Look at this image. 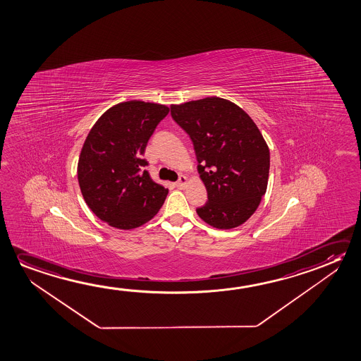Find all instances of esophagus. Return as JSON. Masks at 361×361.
Returning a JSON list of instances; mask_svg holds the SVG:
<instances>
[{"label": "esophagus", "mask_w": 361, "mask_h": 361, "mask_svg": "<svg viewBox=\"0 0 361 361\" xmlns=\"http://www.w3.org/2000/svg\"><path fill=\"white\" fill-rule=\"evenodd\" d=\"M187 183H188V178L185 177V176H180L176 185H177L178 188H183L184 185Z\"/></svg>", "instance_id": "34e87169"}]
</instances>
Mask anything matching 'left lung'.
Returning a JSON list of instances; mask_svg holds the SVG:
<instances>
[{"mask_svg": "<svg viewBox=\"0 0 361 361\" xmlns=\"http://www.w3.org/2000/svg\"><path fill=\"white\" fill-rule=\"evenodd\" d=\"M178 126L195 147L198 173L206 185V224L231 229L256 212L269 183V149L255 121L238 105L211 97L171 106Z\"/></svg>", "mask_w": 361, "mask_h": 361, "instance_id": "1", "label": "left lung"}]
</instances>
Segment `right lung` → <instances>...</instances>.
<instances>
[{"instance_id":"right-lung-1","label":"right lung","mask_w":361,"mask_h":361,"mask_svg":"<svg viewBox=\"0 0 361 361\" xmlns=\"http://www.w3.org/2000/svg\"><path fill=\"white\" fill-rule=\"evenodd\" d=\"M169 113L166 105L130 100L111 106L94 124L81 148L78 180L97 218L119 229L137 228L154 217L168 188L144 166L149 137Z\"/></svg>"}]
</instances>
